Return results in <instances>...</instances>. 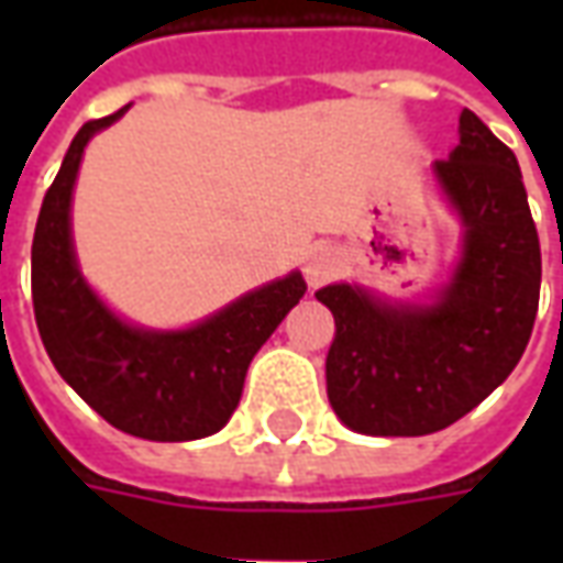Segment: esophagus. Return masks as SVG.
Wrapping results in <instances>:
<instances>
[{
    "label": "esophagus",
    "instance_id": "esophagus-1",
    "mask_svg": "<svg viewBox=\"0 0 563 563\" xmlns=\"http://www.w3.org/2000/svg\"><path fill=\"white\" fill-rule=\"evenodd\" d=\"M343 265L341 250H334V246H317L310 256H307L305 265V277L310 286H322L325 280H331Z\"/></svg>",
    "mask_w": 563,
    "mask_h": 563
}]
</instances>
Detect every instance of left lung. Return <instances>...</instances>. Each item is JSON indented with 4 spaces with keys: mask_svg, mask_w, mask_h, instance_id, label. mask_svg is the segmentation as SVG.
I'll list each match as a JSON object with an SVG mask.
<instances>
[{
    "mask_svg": "<svg viewBox=\"0 0 563 563\" xmlns=\"http://www.w3.org/2000/svg\"><path fill=\"white\" fill-rule=\"evenodd\" d=\"M434 177L464 225L461 262L434 305H386L334 283L325 386L346 428L422 437L459 422L519 365L540 305V238L516 153L473 111Z\"/></svg>",
    "mask_w": 563,
    "mask_h": 563,
    "instance_id": "obj_1",
    "label": "left lung"
}]
</instances>
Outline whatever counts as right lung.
Segmentation results:
<instances>
[{"mask_svg":"<svg viewBox=\"0 0 563 563\" xmlns=\"http://www.w3.org/2000/svg\"><path fill=\"white\" fill-rule=\"evenodd\" d=\"M126 114L84 123L47 189L32 238V307L51 362L104 422L141 440H198L229 422L246 367L307 292L292 271L184 331L129 325L80 277L71 189L87 141Z\"/></svg>","mask_w":563,"mask_h":563,"instance_id":"right-lung-1","label":"right lung"}]
</instances>
